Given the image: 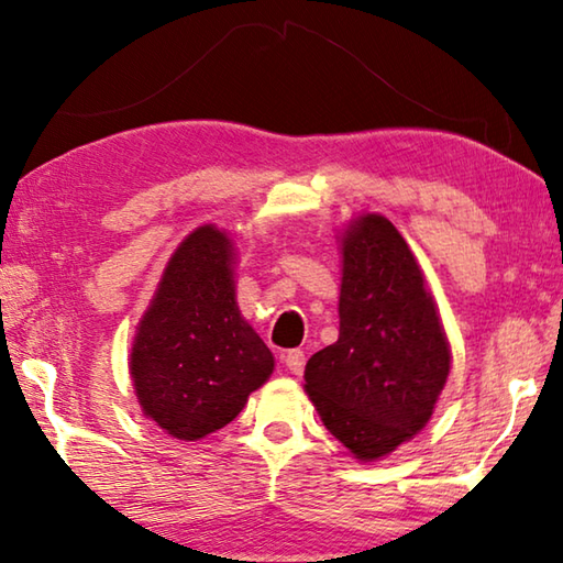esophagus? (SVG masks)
I'll use <instances>...</instances> for the list:
<instances>
[{
	"instance_id": "1",
	"label": "esophagus",
	"mask_w": 563,
	"mask_h": 563,
	"mask_svg": "<svg viewBox=\"0 0 563 563\" xmlns=\"http://www.w3.org/2000/svg\"><path fill=\"white\" fill-rule=\"evenodd\" d=\"M284 363H287V368L294 373V376H301L303 363H307V356H303V351L294 349V351L287 353V356H284Z\"/></svg>"
}]
</instances>
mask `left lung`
Listing matches in <instances>:
<instances>
[{
    "mask_svg": "<svg viewBox=\"0 0 563 563\" xmlns=\"http://www.w3.org/2000/svg\"><path fill=\"white\" fill-rule=\"evenodd\" d=\"M341 246L339 341L313 353L303 378L331 435L371 462L426 428L450 346L416 256L386 217H361Z\"/></svg>",
    "mask_w": 563,
    "mask_h": 563,
    "instance_id": "obj_1",
    "label": "left lung"
}]
</instances>
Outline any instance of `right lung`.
Segmentation results:
<instances>
[{
	"label": "right lung",
	"mask_w": 563,
	"mask_h": 563,
	"mask_svg": "<svg viewBox=\"0 0 563 563\" xmlns=\"http://www.w3.org/2000/svg\"><path fill=\"white\" fill-rule=\"evenodd\" d=\"M272 371V351L234 301L232 242L205 224L177 246L137 327V402L167 435L200 440L240 416Z\"/></svg>",
	"instance_id": "add662e5"
}]
</instances>
